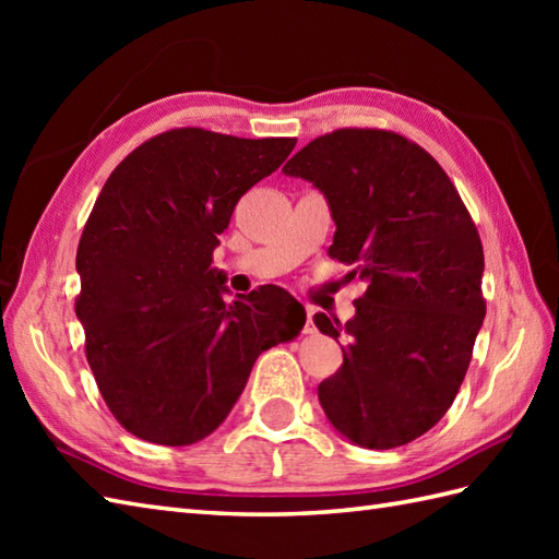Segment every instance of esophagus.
<instances>
[{
	"instance_id": "34e87169",
	"label": "esophagus",
	"mask_w": 559,
	"mask_h": 559,
	"mask_svg": "<svg viewBox=\"0 0 559 559\" xmlns=\"http://www.w3.org/2000/svg\"><path fill=\"white\" fill-rule=\"evenodd\" d=\"M305 334H314L317 331V326H314V312L310 310V307H307V322H305Z\"/></svg>"
}]
</instances>
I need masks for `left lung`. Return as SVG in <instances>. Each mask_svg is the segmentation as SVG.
Listing matches in <instances>:
<instances>
[{
  "instance_id": "left-lung-1",
  "label": "left lung",
  "mask_w": 559,
  "mask_h": 559,
  "mask_svg": "<svg viewBox=\"0 0 559 559\" xmlns=\"http://www.w3.org/2000/svg\"><path fill=\"white\" fill-rule=\"evenodd\" d=\"M283 173L324 194L329 254L367 286L346 324L314 314L322 334L346 341L319 403L353 444H408L454 403L483 326L476 225L430 153L384 129L319 136Z\"/></svg>"
}]
</instances>
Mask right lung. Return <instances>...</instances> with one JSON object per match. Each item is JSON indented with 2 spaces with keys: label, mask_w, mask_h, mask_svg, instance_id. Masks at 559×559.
Segmentation results:
<instances>
[{
  "label": "right lung",
  "mask_w": 559,
  "mask_h": 559,
  "mask_svg": "<svg viewBox=\"0 0 559 559\" xmlns=\"http://www.w3.org/2000/svg\"><path fill=\"white\" fill-rule=\"evenodd\" d=\"M295 139L173 129L134 148L105 182L83 228L76 317L100 394L124 430L185 447L228 418L261 353L305 326L288 290L230 293L211 266L249 187Z\"/></svg>",
  "instance_id": "1"
}]
</instances>
